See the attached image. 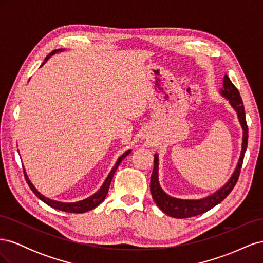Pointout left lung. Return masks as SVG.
Returning <instances> with one entry per match:
<instances>
[{
    "instance_id": "obj_1",
    "label": "left lung",
    "mask_w": 263,
    "mask_h": 263,
    "mask_svg": "<svg viewBox=\"0 0 263 263\" xmlns=\"http://www.w3.org/2000/svg\"><path fill=\"white\" fill-rule=\"evenodd\" d=\"M219 93L222 98L228 100L230 106H232L237 113L238 121H239L242 128V144L239 160H238L236 168L232 176L228 179V181L217 191H215L214 193L203 198H197V200H185V198L173 197L169 194H166L162 190L160 183H159V156L158 154H155L154 170L150 178V192L158 208L164 214L168 215V216L174 218H187L210 211L214 206L219 204L230 192H232V190L234 189L238 181V178H239L240 169L243 161V156L246 153L247 145H248V126H247L246 123L243 103L239 91L236 89V86L232 83V81H230V79L227 76L224 77L222 87L220 89Z\"/></svg>"
}]
</instances>
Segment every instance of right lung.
I'll use <instances>...</instances> for the list:
<instances>
[{"instance_id": "obj_1", "label": "right lung", "mask_w": 263, "mask_h": 263, "mask_svg": "<svg viewBox=\"0 0 263 263\" xmlns=\"http://www.w3.org/2000/svg\"><path fill=\"white\" fill-rule=\"evenodd\" d=\"M59 51H63V49H55V50L51 51V52L46 57L45 62H46L47 60H48V59L51 57V55H53L54 53H57V52H59ZM45 62H44V63H45ZM44 63H43L42 66H44ZM130 153H132V149L127 150V151H125V153H124L121 157H119V158L117 159V161H116L115 165L113 166V169L110 170V172L108 173L107 178L105 179L104 182H103L102 186L97 191V192H95L93 195L89 196L87 198H84V200H82V201H78V202H73V203H66V202H59V201L50 200V198L46 197V196L43 195L41 192H38V190L34 186L33 183L30 182V180H29V178H28V176H27V173H26V170H25V168H24V166H23V169H24V174H25V179H26L27 184L29 185L30 190L33 191V192L35 193V195L39 198V200H42L44 203H46L47 205H49L50 208L55 209V210H59V211H62V212H67V213L81 214V213H85V212H87V211H91V210L95 209L98 205H100L103 201L105 200L106 194H107V192H108V187H109V185H110V182H112V179H113V177H114V173H115L116 169L118 168V165H119V163L122 162L123 159H124L125 157L128 156Z\"/></svg>"}]
</instances>
